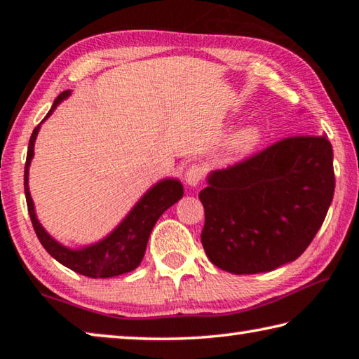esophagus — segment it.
Returning a JSON list of instances; mask_svg holds the SVG:
<instances>
[{
    "label": "esophagus",
    "instance_id": "34e87169",
    "mask_svg": "<svg viewBox=\"0 0 359 359\" xmlns=\"http://www.w3.org/2000/svg\"><path fill=\"white\" fill-rule=\"evenodd\" d=\"M204 179V168L201 165H191L185 172L187 185L196 187Z\"/></svg>",
    "mask_w": 359,
    "mask_h": 359
}]
</instances>
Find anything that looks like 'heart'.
<instances>
[{
	"instance_id": "1",
	"label": "heart",
	"mask_w": 359,
	"mask_h": 359,
	"mask_svg": "<svg viewBox=\"0 0 359 359\" xmlns=\"http://www.w3.org/2000/svg\"><path fill=\"white\" fill-rule=\"evenodd\" d=\"M259 137L261 133L257 126H247V128L238 131L236 135L229 137L226 144V151L233 156L248 154V151L257 147Z\"/></svg>"
}]
</instances>
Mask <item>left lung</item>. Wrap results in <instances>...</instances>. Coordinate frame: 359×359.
<instances>
[{"instance_id": "obj_1", "label": "left lung", "mask_w": 359, "mask_h": 359, "mask_svg": "<svg viewBox=\"0 0 359 359\" xmlns=\"http://www.w3.org/2000/svg\"><path fill=\"white\" fill-rule=\"evenodd\" d=\"M199 193L209 259L233 274L274 271L301 257L325 222L336 179L326 136H293L214 171Z\"/></svg>"}]
</instances>
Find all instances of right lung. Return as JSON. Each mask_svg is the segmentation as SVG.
I'll return each mask as SVG.
<instances>
[{
    "instance_id": "1",
    "label": "right lung",
    "mask_w": 359,
    "mask_h": 359,
    "mask_svg": "<svg viewBox=\"0 0 359 359\" xmlns=\"http://www.w3.org/2000/svg\"><path fill=\"white\" fill-rule=\"evenodd\" d=\"M69 95L71 90H66V92L60 93L57 96V100L53 101V106L44 117V120L47 117H50V114L55 111V107L63 100L68 98ZM39 128L41 125L36 126L32 137H29L23 185H25L28 214L29 218H32L34 233L38 236L42 247H44L48 255H52L58 263H62L63 266L69 267L71 271H74L77 274H82L85 277L107 278L135 271L136 267L141 264V261L144 258L149 236L151 233V229H154L156 220L161 217L163 212L171 208L172 204L177 203L179 199L184 196V187H182L180 182L175 179H165L158 182L156 185L151 187L150 190L139 199V203L131 209L130 214L125 217V220L121 222L107 238L96 242L93 245L79 248V250H72V248L58 244L52 236H48L47 231L42 228V224L38 222V218H36L34 204L28 188V171L29 163H32V158L34 155V142Z\"/></svg>"
}]
</instances>
